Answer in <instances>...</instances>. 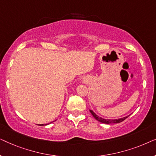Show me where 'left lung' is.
Masks as SVG:
<instances>
[{"instance_id":"obj_1","label":"left lung","mask_w":156,"mask_h":156,"mask_svg":"<svg viewBox=\"0 0 156 156\" xmlns=\"http://www.w3.org/2000/svg\"><path fill=\"white\" fill-rule=\"evenodd\" d=\"M89 111H90L91 114H92V116L94 117L95 119H97V120L98 121H99V122L104 123H106V124H109V123H121V122H122L123 121H124L126 119L129 117V116H128L123 117V118H121V119H113V120H111V119H105L101 118V117L98 116L95 113L93 112V111H91V110H89Z\"/></svg>"}]
</instances>
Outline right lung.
<instances>
[{
    "label": "right lung",
    "mask_w": 156,
    "mask_h": 156,
    "mask_svg": "<svg viewBox=\"0 0 156 156\" xmlns=\"http://www.w3.org/2000/svg\"><path fill=\"white\" fill-rule=\"evenodd\" d=\"M46 125H48V124H40V126H46Z\"/></svg>",
    "instance_id": "1"
}]
</instances>
